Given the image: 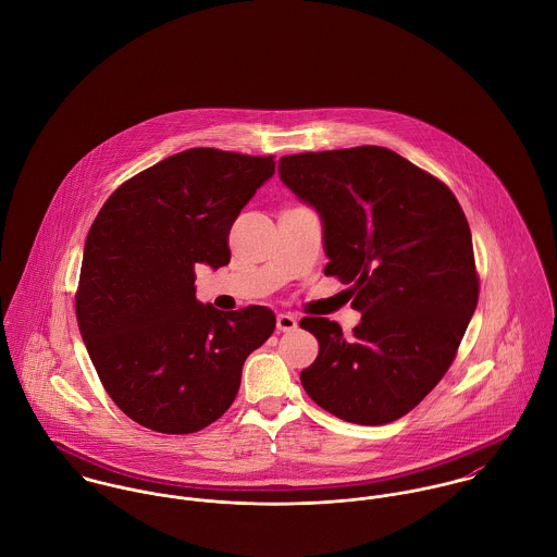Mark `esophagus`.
I'll return each mask as SVG.
<instances>
[{
  "label": "esophagus",
  "mask_w": 557,
  "mask_h": 557,
  "mask_svg": "<svg viewBox=\"0 0 557 557\" xmlns=\"http://www.w3.org/2000/svg\"><path fill=\"white\" fill-rule=\"evenodd\" d=\"M296 325H298V319L294 318V315H289V313H278L276 315V327L281 332H292Z\"/></svg>",
  "instance_id": "obj_1"
}]
</instances>
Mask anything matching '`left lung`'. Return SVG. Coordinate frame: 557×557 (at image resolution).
<instances>
[{"label": "left lung", "instance_id": "obj_1", "mask_svg": "<svg viewBox=\"0 0 557 557\" xmlns=\"http://www.w3.org/2000/svg\"><path fill=\"white\" fill-rule=\"evenodd\" d=\"M278 175L318 212L323 272L362 313L351 336L300 319L319 343L300 382L341 420L393 422L437 386L476 311L468 219L446 184L377 146L283 157Z\"/></svg>", "mask_w": 557, "mask_h": 557}]
</instances>
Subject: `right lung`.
I'll return each instance as SVG.
<instances>
[{"mask_svg": "<svg viewBox=\"0 0 557 557\" xmlns=\"http://www.w3.org/2000/svg\"><path fill=\"white\" fill-rule=\"evenodd\" d=\"M274 164L214 148L173 154L122 184L87 234L81 338L107 395L152 431L219 420L246 356L274 332L268 307L223 313L195 296V265L230 263V230Z\"/></svg>", "mask_w": 557, "mask_h": 557, "instance_id": "right-lung-1", "label": "right lung"}]
</instances>
